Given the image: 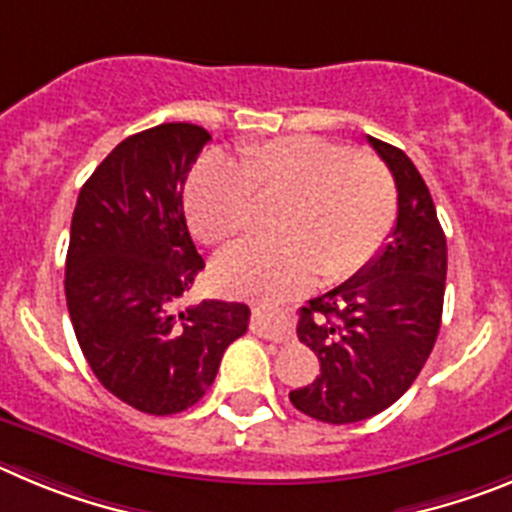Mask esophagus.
<instances>
[{
  "label": "esophagus",
  "instance_id": "esophagus-1",
  "mask_svg": "<svg viewBox=\"0 0 512 512\" xmlns=\"http://www.w3.org/2000/svg\"><path fill=\"white\" fill-rule=\"evenodd\" d=\"M252 334L270 339V342H290L293 339V329L283 316H273V313L255 311L252 313Z\"/></svg>",
  "mask_w": 512,
  "mask_h": 512
}]
</instances>
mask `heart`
Wrapping results in <instances>:
<instances>
[{"label":"heart","instance_id":"1","mask_svg":"<svg viewBox=\"0 0 512 512\" xmlns=\"http://www.w3.org/2000/svg\"><path fill=\"white\" fill-rule=\"evenodd\" d=\"M260 201L278 206V239L224 252L214 273L234 296L257 301L306 288L316 275L339 283L365 267L393 227L395 186L377 155L319 135H288L237 150V165L211 155L186 188L191 224L206 245L250 232Z\"/></svg>","mask_w":512,"mask_h":512}]
</instances>
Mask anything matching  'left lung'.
<instances>
[{
	"mask_svg": "<svg viewBox=\"0 0 512 512\" xmlns=\"http://www.w3.org/2000/svg\"><path fill=\"white\" fill-rule=\"evenodd\" d=\"M398 188L388 245L347 283L298 311V339L321 375L290 390V403L324 423L377 416L411 388L434 349L446 285V237L428 186L411 158L367 137Z\"/></svg>",
	"mask_w": 512,
	"mask_h": 512,
	"instance_id": "8db88e82",
	"label": "left lung"
}]
</instances>
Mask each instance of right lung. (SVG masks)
Wrapping results in <instances>:
<instances>
[{
    "mask_svg": "<svg viewBox=\"0 0 512 512\" xmlns=\"http://www.w3.org/2000/svg\"><path fill=\"white\" fill-rule=\"evenodd\" d=\"M209 140L188 122L127 137L91 173L73 209L66 303L78 347L109 393L150 416L199 403L250 324L245 303L176 311L204 270L183 186Z\"/></svg>",
    "mask_w": 512,
    "mask_h": 512,
    "instance_id": "obj_1",
    "label": "right lung"
}]
</instances>
